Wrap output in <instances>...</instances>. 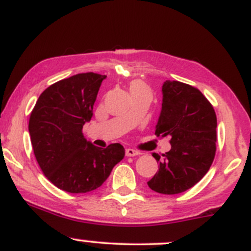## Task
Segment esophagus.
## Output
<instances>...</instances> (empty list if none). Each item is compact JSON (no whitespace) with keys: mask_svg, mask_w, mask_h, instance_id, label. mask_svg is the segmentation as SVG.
<instances>
[{"mask_svg":"<svg viewBox=\"0 0 251 251\" xmlns=\"http://www.w3.org/2000/svg\"><path fill=\"white\" fill-rule=\"evenodd\" d=\"M125 153L127 157H134V155H139L140 152L137 151V150H134V149H126Z\"/></svg>","mask_w":251,"mask_h":251,"instance_id":"34e87169","label":"esophagus"}]
</instances>
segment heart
<instances>
[{"label": "heart", "mask_w": 251, "mask_h": 251, "mask_svg": "<svg viewBox=\"0 0 251 251\" xmlns=\"http://www.w3.org/2000/svg\"><path fill=\"white\" fill-rule=\"evenodd\" d=\"M129 93L132 97L137 96H150L152 97V89L143 80H132L128 85Z\"/></svg>", "instance_id": "heart-1"}]
</instances>
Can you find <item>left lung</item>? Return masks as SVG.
<instances>
[{
  "mask_svg": "<svg viewBox=\"0 0 251 251\" xmlns=\"http://www.w3.org/2000/svg\"><path fill=\"white\" fill-rule=\"evenodd\" d=\"M155 135H169L171 150L153 153L159 165L148 181L158 194L176 195L197 184L214 162L217 142L215 109L200 89L188 83L166 80Z\"/></svg>",
  "mask_w": 251,
  "mask_h": 251,
  "instance_id": "obj_1",
  "label": "left lung"
}]
</instances>
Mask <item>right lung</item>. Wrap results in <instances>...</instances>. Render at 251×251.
<instances>
[{
    "mask_svg": "<svg viewBox=\"0 0 251 251\" xmlns=\"http://www.w3.org/2000/svg\"><path fill=\"white\" fill-rule=\"evenodd\" d=\"M103 79L89 72L60 80L42 92L30 113L28 128L37 163L48 180L71 194L101 186L125 155L120 144L100 149L82 134Z\"/></svg>",
    "mask_w": 251,
    "mask_h": 251,
    "instance_id": "obj_1",
    "label": "right lung"
}]
</instances>
